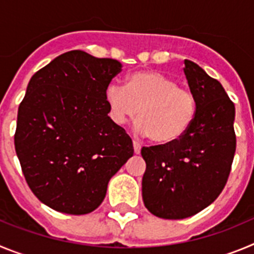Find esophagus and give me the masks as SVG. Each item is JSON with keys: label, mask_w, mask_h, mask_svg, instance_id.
<instances>
[{"label": "esophagus", "mask_w": 254, "mask_h": 254, "mask_svg": "<svg viewBox=\"0 0 254 254\" xmlns=\"http://www.w3.org/2000/svg\"><path fill=\"white\" fill-rule=\"evenodd\" d=\"M132 147H134V153H135V154H139V153H140L141 145L138 141H134V143H132Z\"/></svg>", "instance_id": "obj_1"}]
</instances>
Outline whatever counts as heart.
<instances>
[{
	"label": "heart",
	"mask_w": 254,
	"mask_h": 254,
	"mask_svg": "<svg viewBox=\"0 0 254 254\" xmlns=\"http://www.w3.org/2000/svg\"><path fill=\"white\" fill-rule=\"evenodd\" d=\"M109 116L116 125L134 120L140 111L136 129L159 145L181 140L192 127L197 101L187 88L157 70H139L129 74L127 86L109 84L105 92Z\"/></svg>",
	"instance_id": "obj_1"
}]
</instances>
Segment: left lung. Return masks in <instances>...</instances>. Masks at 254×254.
<instances>
[{"mask_svg": "<svg viewBox=\"0 0 254 254\" xmlns=\"http://www.w3.org/2000/svg\"><path fill=\"white\" fill-rule=\"evenodd\" d=\"M185 76L197 101L192 127L171 145L141 148L147 168L144 205L162 219L195 215L216 200L229 177L235 153V107L220 82L185 59Z\"/></svg>", "mask_w": 254, "mask_h": 254, "instance_id": "8db88e82", "label": "left lung"}]
</instances>
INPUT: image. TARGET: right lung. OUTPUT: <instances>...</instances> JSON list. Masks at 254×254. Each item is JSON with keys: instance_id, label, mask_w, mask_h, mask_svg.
Segmentation results:
<instances>
[{"instance_id": "right-lung-1", "label": "right lung", "mask_w": 254, "mask_h": 254, "mask_svg": "<svg viewBox=\"0 0 254 254\" xmlns=\"http://www.w3.org/2000/svg\"><path fill=\"white\" fill-rule=\"evenodd\" d=\"M122 67L116 59L70 50L27 84L17 113L16 154L34 195L53 210L83 215L97 209L110 178L134 153L105 100Z\"/></svg>"}]
</instances>
